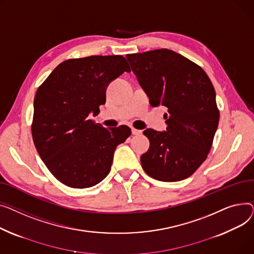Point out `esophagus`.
<instances>
[{
	"mask_svg": "<svg viewBox=\"0 0 254 254\" xmlns=\"http://www.w3.org/2000/svg\"><path fill=\"white\" fill-rule=\"evenodd\" d=\"M131 131L133 135H139V134H141V130H138L135 128H131Z\"/></svg>",
	"mask_w": 254,
	"mask_h": 254,
	"instance_id": "esophagus-1",
	"label": "esophagus"
}]
</instances>
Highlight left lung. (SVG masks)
<instances>
[{
  "label": "left lung",
  "mask_w": 254,
  "mask_h": 254,
  "mask_svg": "<svg viewBox=\"0 0 254 254\" xmlns=\"http://www.w3.org/2000/svg\"><path fill=\"white\" fill-rule=\"evenodd\" d=\"M126 57L151 106L168 112L166 131H143L150 148L140 157L141 166L157 181L186 180L206 160L218 126L213 85L201 66L172 50Z\"/></svg>",
  "instance_id": "obj_1"
}]
</instances>
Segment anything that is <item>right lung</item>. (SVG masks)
Returning <instances> with one entry per match:
<instances>
[{"label":"right lung","instance_id":"right-lung-1","mask_svg":"<svg viewBox=\"0 0 254 254\" xmlns=\"http://www.w3.org/2000/svg\"><path fill=\"white\" fill-rule=\"evenodd\" d=\"M130 66L122 55H92L58 64L38 88L33 140L49 171L73 189L90 188L111 171L116 147L128 126L104 128L91 120L106 103L109 84Z\"/></svg>","mask_w":254,"mask_h":254}]
</instances>
